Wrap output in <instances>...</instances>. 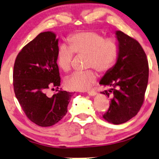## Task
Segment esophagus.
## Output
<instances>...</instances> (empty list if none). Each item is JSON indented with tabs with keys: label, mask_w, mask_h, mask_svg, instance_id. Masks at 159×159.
Instances as JSON below:
<instances>
[{
	"label": "esophagus",
	"mask_w": 159,
	"mask_h": 159,
	"mask_svg": "<svg viewBox=\"0 0 159 159\" xmlns=\"http://www.w3.org/2000/svg\"><path fill=\"white\" fill-rule=\"evenodd\" d=\"M88 94H89L90 96H94L97 94V92L95 91H88Z\"/></svg>",
	"instance_id": "obj_1"
}]
</instances>
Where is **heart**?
<instances>
[{"label": "heart", "mask_w": 159, "mask_h": 159, "mask_svg": "<svg viewBox=\"0 0 159 159\" xmlns=\"http://www.w3.org/2000/svg\"><path fill=\"white\" fill-rule=\"evenodd\" d=\"M68 46L61 45L57 53V65L62 71L68 72L74 53L86 56L85 68H94L100 74H106L113 68L119 53L117 41L113 38L104 39L103 35L94 30L78 32L68 36ZM96 80L93 70L74 73L65 81V86L71 91L89 89Z\"/></svg>", "instance_id": "heart-1"}]
</instances>
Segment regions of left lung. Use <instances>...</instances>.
Returning <instances> with one entry per match:
<instances>
[{"mask_svg": "<svg viewBox=\"0 0 159 159\" xmlns=\"http://www.w3.org/2000/svg\"><path fill=\"white\" fill-rule=\"evenodd\" d=\"M119 53L116 64L102 76L100 85L109 86L101 92L111 97L109 109L102 115L108 122L121 124L135 117L144 100L149 65L146 53L137 40L116 32Z\"/></svg>", "mask_w": 159, "mask_h": 159, "instance_id": "8db88e82", "label": "left lung"}]
</instances>
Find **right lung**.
<instances>
[{"instance_id":"add662e5","label":"right lung","mask_w":159,"mask_h":159,"mask_svg":"<svg viewBox=\"0 0 159 159\" xmlns=\"http://www.w3.org/2000/svg\"><path fill=\"white\" fill-rule=\"evenodd\" d=\"M58 40L52 32L41 33L18 53L13 68V86L26 116L38 126H50L66 115L71 93L46 92L60 85L57 63Z\"/></svg>"}]
</instances>
